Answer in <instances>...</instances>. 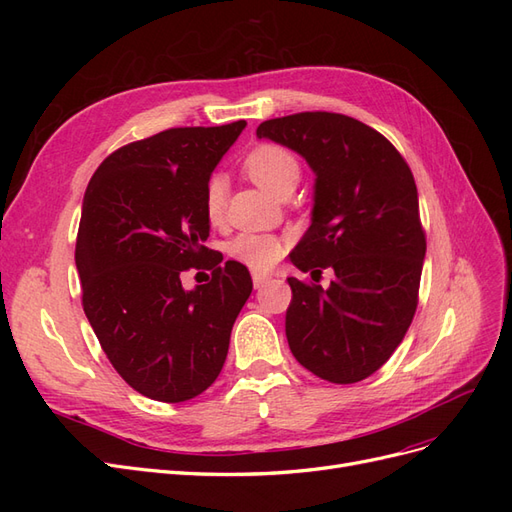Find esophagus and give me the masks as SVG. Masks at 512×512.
Wrapping results in <instances>:
<instances>
[{
  "instance_id": "esophagus-1",
  "label": "esophagus",
  "mask_w": 512,
  "mask_h": 512,
  "mask_svg": "<svg viewBox=\"0 0 512 512\" xmlns=\"http://www.w3.org/2000/svg\"><path fill=\"white\" fill-rule=\"evenodd\" d=\"M269 280H271V275H267V273H260V271H254V273H252L254 288H262Z\"/></svg>"
}]
</instances>
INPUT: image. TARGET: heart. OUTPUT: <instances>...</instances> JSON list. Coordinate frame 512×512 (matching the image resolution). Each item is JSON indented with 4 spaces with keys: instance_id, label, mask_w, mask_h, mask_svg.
<instances>
[{
    "instance_id": "b5f03b06",
    "label": "heart",
    "mask_w": 512,
    "mask_h": 512,
    "mask_svg": "<svg viewBox=\"0 0 512 512\" xmlns=\"http://www.w3.org/2000/svg\"><path fill=\"white\" fill-rule=\"evenodd\" d=\"M243 168L258 185L273 194L294 190L301 175L299 158L294 156L292 149L280 143H260L252 147L243 160ZM224 203L226 181L222 175H211L205 185V215L211 224L222 222ZM228 252L250 269L265 271L284 256L286 245L282 239L265 235V232H241L230 241Z\"/></svg>"
}]
</instances>
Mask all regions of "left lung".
Instances as JSON below:
<instances>
[{
	"mask_svg": "<svg viewBox=\"0 0 512 512\" xmlns=\"http://www.w3.org/2000/svg\"><path fill=\"white\" fill-rule=\"evenodd\" d=\"M258 138L301 153L316 173L312 226L290 260L288 346L335 384L378 371L404 339L418 305L425 230L412 170L391 141L348 115L314 111L262 121ZM322 268L336 277L317 286Z\"/></svg>",
	"mask_w": 512,
	"mask_h": 512,
	"instance_id": "1",
	"label": "left lung"
}]
</instances>
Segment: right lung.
Wrapping results in <instances>:
<instances>
[{"instance_id": "obj_1", "label": "right lung", "mask_w": 512, "mask_h": 512, "mask_svg": "<svg viewBox=\"0 0 512 512\" xmlns=\"http://www.w3.org/2000/svg\"><path fill=\"white\" fill-rule=\"evenodd\" d=\"M243 128L153 134L113 151L87 185L74 252L85 316L117 374L149 399L179 404L209 389L252 294L241 262L204 260L205 185ZM190 268L212 280L185 291Z\"/></svg>"}]
</instances>
